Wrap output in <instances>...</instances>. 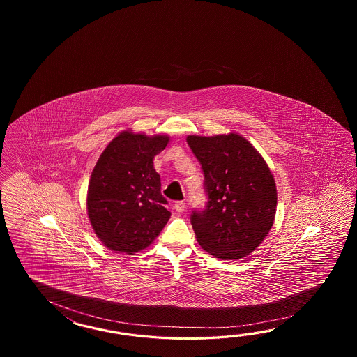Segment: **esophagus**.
I'll use <instances>...</instances> for the list:
<instances>
[{
	"label": "esophagus",
	"instance_id": "1",
	"mask_svg": "<svg viewBox=\"0 0 357 357\" xmlns=\"http://www.w3.org/2000/svg\"><path fill=\"white\" fill-rule=\"evenodd\" d=\"M174 208H175L176 212L181 213L185 211L186 204H185L183 202H176L175 205H174Z\"/></svg>",
	"mask_w": 357,
	"mask_h": 357
}]
</instances>
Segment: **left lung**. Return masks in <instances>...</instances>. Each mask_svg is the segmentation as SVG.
<instances>
[{
  "label": "left lung",
  "mask_w": 357,
  "mask_h": 357,
  "mask_svg": "<svg viewBox=\"0 0 357 357\" xmlns=\"http://www.w3.org/2000/svg\"><path fill=\"white\" fill-rule=\"evenodd\" d=\"M204 172L208 204L191 214L197 243L215 258H245L273 226L277 209L274 177L249 140L227 135L186 137Z\"/></svg>",
  "instance_id": "1"
}]
</instances>
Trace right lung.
<instances>
[{
    "label": "right lung",
    "mask_w": 357,
    "mask_h": 357,
    "mask_svg": "<svg viewBox=\"0 0 357 357\" xmlns=\"http://www.w3.org/2000/svg\"><path fill=\"white\" fill-rule=\"evenodd\" d=\"M168 142V135L148 137L125 130L97 160L86 211L94 234L109 250L129 255L143 250L169 220L160 177L153 166V158Z\"/></svg>",
    "instance_id": "add662e5"
}]
</instances>
